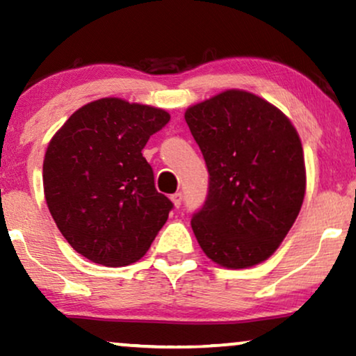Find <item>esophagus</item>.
<instances>
[{
    "label": "esophagus",
    "instance_id": "34e87169",
    "mask_svg": "<svg viewBox=\"0 0 356 356\" xmlns=\"http://www.w3.org/2000/svg\"><path fill=\"white\" fill-rule=\"evenodd\" d=\"M170 199H172L175 207H179V206H181V201H183V194L181 193H175V194H172V196H170Z\"/></svg>",
    "mask_w": 356,
    "mask_h": 356
}]
</instances>
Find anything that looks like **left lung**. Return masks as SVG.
<instances>
[{"label":"left lung","mask_w":356,"mask_h":356,"mask_svg":"<svg viewBox=\"0 0 356 356\" xmlns=\"http://www.w3.org/2000/svg\"><path fill=\"white\" fill-rule=\"evenodd\" d=\"M184 120L209 170L206 202L191 220L199 246L228 269L269 259L305 199L295 126L277 106L238 89L189 106Z\"/></svg>","instance_id":"1"}]
</instances>
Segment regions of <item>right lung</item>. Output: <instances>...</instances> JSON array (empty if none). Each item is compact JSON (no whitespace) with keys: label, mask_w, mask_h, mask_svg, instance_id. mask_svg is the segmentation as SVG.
I'll return each instance as SVG.
<instances>
[{"label":"right lung","mask_w":356,"mask_h":356,"mask_svg":"<svg viewBox=\"0 0 356 356\" xmlns=\"http://www.w3.org/2000/svg\"><path fill=\"white\" fill-rule=\"evenodd\" d=\"M170 121L155 106L116 97L90 102L56 131L43 160V191L61 235L92 262L139 261L173 204L159 193L143 149Z\"/></svg>","instance_id":"obj_1"}]
</instances>
